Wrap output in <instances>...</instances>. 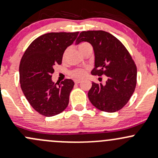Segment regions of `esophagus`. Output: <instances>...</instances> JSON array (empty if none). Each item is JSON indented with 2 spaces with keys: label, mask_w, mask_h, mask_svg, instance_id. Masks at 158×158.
Returning a JSON list of instances; mask_svg holds the SVG:
<instances>
[{
  "label": "esophagus",
  "mask_w": 158,
  "mask_h": 158,
  "mask_svg": "<svg viewBox=\"0 0 158 158\" xmlns=\"http://www.w3.org/2000/svg\"><path fill=\"white\" fill-rule=\"evenodd\" d=\"M74 82H75V83H76V84H79V82H81V80H79V79H75Z\"/></svg>",
  "instance_id": "esophagus-1"
}]
</instances>
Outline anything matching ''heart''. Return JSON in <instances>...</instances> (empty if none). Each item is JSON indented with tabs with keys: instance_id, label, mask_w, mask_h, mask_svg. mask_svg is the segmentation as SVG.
<instances>
[{
	"instance_id": "heart-1",
	"label": "heart",
	"mask_w": 158,
	"mask_h": 158,
	"mask_svg": "<svg viewBox=\"0 0 158 158\" xmlns=\"http://www.w3.org/2000/svg\"><path fill=\"white\" fill-rule=\"evenodd\" d=\"M89 47H92V46H91L89 43L82 42V43H80V44H79V46H78V48H79V51H82L83 49L86 48H89ZM66 52H67V51H66V52L64 53V58L65 57ZM71 74H72V76L75 78H82V77H84L85 75V69H75V70L73 71L72 73Z\"/></svg>"
}]
</instances>
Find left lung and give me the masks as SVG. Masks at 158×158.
<instances>
[{"mask_svg":"<svg viewBox=\"0 0 158 158\" xmlns=\"http://www.w3.org/2000/svg\"><path fill=\"white\" fill-rule=\"evenodd\" d=\"M90 43L94 54L92 75L107 78L106 84L92 82L89 101L98 110L113 113L124 107L135 91L137 69L132 57L115 36L105 31H82L76 44Z\"/></svg>","mask_w":158,"mask_h":158,"instance_id":"1","label":"left lung"}]
</instances>
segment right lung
I'll list each match as a JSON object with an SVG mask.
<instances>
[{"label":"right lung","mask_w":158,"mask_h":158,"mask_svg":"<svg viewBox=\"0 0 158 158\" xmlns=\"http://www.w3.org/2000/svg\"><path fill=\"white\" fill-rule=\"evenodd\" d=\"M76 32H50L39 36L25 51L19 64V82L25 97L38 113L53 117L66 108L74 85L72 79L61 84L51 79L54 66L62 63L63 55L76 40Z\"/></svg>","instance_id":"1"}]
</instances>
